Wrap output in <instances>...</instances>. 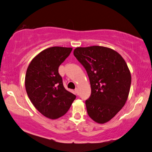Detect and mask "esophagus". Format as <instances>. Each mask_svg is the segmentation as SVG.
Wrapping results in <instances>:
<instances>
[{
	"mask_svg": "<svg viewBox=\"0 0 152 152\" xmlns=\"http://www.w3.org/2000/svg\"><path fill=\"white\" fill-rule=\"evenodd\" d=\"M75 93H76V94H78L79 91H78V88H76L75 89Z\"/></svg>",
	"mask_w": 152,
	"mask_h": 152,
	"instance_id": "obj_1",
	"label": "esophagus"
}]
</instances>
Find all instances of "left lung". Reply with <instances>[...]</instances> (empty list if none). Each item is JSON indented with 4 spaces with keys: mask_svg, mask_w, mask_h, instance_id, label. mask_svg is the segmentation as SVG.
Listing matches in <instances>:
<instances>
[{
    "mask_svg": "<svg viewBox=\"0 0 152 152\" xmlns=\"http://www.w3.org/2000/svg\"><path fill=\"white\" fill-rule=\"evenodd\" d=\"M74 55L85 68L91 86L86 101L89 117L98 123L114 117L127 101L132 77L119 53L102 46L76 48Z\"/></svg>",
    "mask_w": 152,
    "mask_h": 152,
    "instance_id": "1",
    "label": "left lung"
}]
</instances>
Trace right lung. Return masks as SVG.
Wrapping results in <instances>:
<instances>
[{
  "label": "right lung",
  "instance_id": "1",
  "mask_svg": "<svg viewBox=\"0 0 152 152\" xmlns=\"http://www.w3.org/2000/svg\"><path fill=\"white\" fill-rule=\"evenodd\" d=\"M72 48L51 47L31 61L25 75V88L31 102L45 117L56 119L70 109L76 95L66 91L58 68Z\"/></svg>",
  "mask_w": 152,
  "mask_h": 152
}]
</instances>
